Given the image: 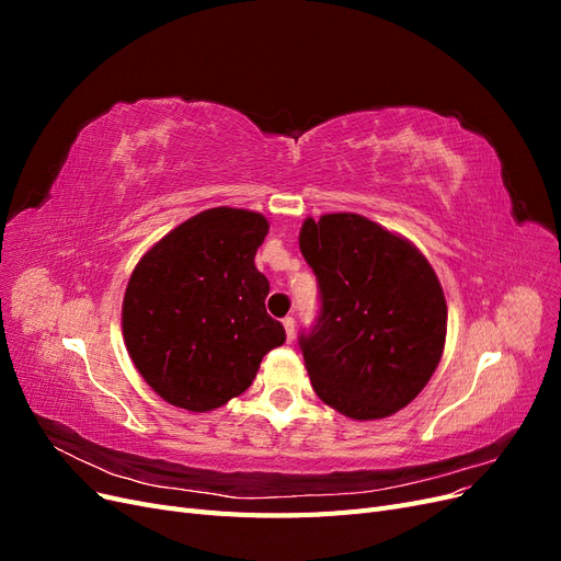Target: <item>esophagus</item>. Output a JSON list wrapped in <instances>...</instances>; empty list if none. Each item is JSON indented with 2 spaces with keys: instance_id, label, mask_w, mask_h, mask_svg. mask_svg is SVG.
<instances>
[{
  "instance_id": "1",
  "label": "esophagus",
  "mask_w": 561,
  "mask_h": 561,
  "mask_svg": "<svg viewBox=\"0 0 561 561\" xmlns=\"http://www.w3.org/2000/svg\"><path fill=\"white\" fill-rule=\"evenodd\" d=\"M283 325H285V334H287V342H293L295 339V318L287 316L283 318Z\"/></svg>"
}]
</instances>
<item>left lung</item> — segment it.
<instances>
[{
    "label": "left lung",
    "instance_id": "8db88e82",
    "mask_svg": "<svg viewBox=\"0 0 561 561\" xmlns=\"http://www.w3.org/2000/svg\"><path fill=\"white\" fill-rule=\"evenodd\" d=\"M299 250L320 287L316 325L299 336L316 396L355 421L396 414L445 351L447 301L433 266L355 213L307 217Z\"/></svg>",
    "mask_w": 561,
    "mask_h": 561
}]
</instances>
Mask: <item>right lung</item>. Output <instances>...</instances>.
Masks as SVG:
<instances>
[{"label":"right lung","instance_id":"right-lung-1","mask_svg":"<svg viewBox=\"0 0 561 561\" xmlns=\"http://www.w3.org/2000/svg\"><path fill=\"white\" fill-rule=\"evenodd\" d=\"M266 233L260 213L210 208L165 233L133 268L124 342L165 402L217 410L248 390L264 355L285 342L264 307L268 280L254 266Z\"/></svg>","mask_w":561,"mask_h":561}]
</instances>
